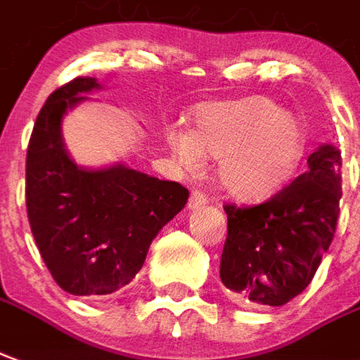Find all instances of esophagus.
I'll list each match as a JSON object with an SVG mask.
<instances>
[{
    "label": "esophagus",
    "instance_id": "34e87169",
    "mask_svg": "<svg viewBox=\"0 0 360 360\" xmlns=\"http://www.w3.org/2000/svg\"><path fill=\"white\" fill-rule=\"evenodd\" d=\"M207 204L206 194L202 193V191H193L191 194V198H188V210H200Z\"/></svg>",
    "mask_w": 360,
    "mask_h": 360
}]
</instances>
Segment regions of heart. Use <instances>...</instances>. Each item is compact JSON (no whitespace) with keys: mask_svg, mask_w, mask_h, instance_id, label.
Segmentation results:
<instances>
[{"mask_svg":"<svg viewBox=\"0 0 360 360\" xmlns=\"http://www.w3.org/2000/svg\"><path fill=\"white\" fill-rule=\"evenodd\" d=\"M193 131L172 127L167 146L185 172H200L206 156L219 160L217 181L244 202L267 200L288 185L302 164L307 131L300 116L273 98L202 103Z\"/></svg>","mask_w":360,"mask_h":360,"instance_id":"1","label":"heart"}]
</instances>
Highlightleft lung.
Masks as SVG:
<instances>
[{"instance_id":"left-lung-1","label":"left lung","mask_w":360,"mask_h":360,"mask_svg":"<svg viewBox=\"0 0 360 360\" xmlns=\"http://www.w3.org/2000/svg\"><path fill=\"white\" fill-rule=\"evenodd\" d=\"M307 172L259 206H225L219 276L234 302L281 307L313 281L336 233L342 153L321 145Z\"/></svg>"}]
</instances>
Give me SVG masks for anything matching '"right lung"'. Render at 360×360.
<instances>
[{"mask_svg": "<svg viewBox=\"0 0 360 360\" xmlns=\"http://www.w3.org/2000/svg\"><path fill=\"white\" fill-rule=\"evenodd\" d=\"M93 89H101L95 78L72 79L39 110L26 154V212L58 286L103 297L135 278L150 242L185 207L188 191L126 164L89 169L70 158L63 120Z\"/></svg>", "mask_w": 360, "mask_h": 360, "instance_id": "right-lung-1", "label": "right lung"}]
</instances>
